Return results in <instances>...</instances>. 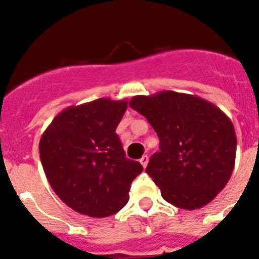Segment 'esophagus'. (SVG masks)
Instances as JSON below:
<instances>
[{
	"mask_svg": "<svg viewBox=\"0 0 259 259\" xmlns=\"http://www.w3.org/2000/svg\"><path fill=\"white\" fill-rule=\"evenodd\" d=\"M140 162H141V165L144 166V168H146V165H148V162H149V157L148 156H142L141 158H140Z\"/></svg>",
	"mask_w": 259,
	"mask_h": 259,
	"instance_id": "esophagus-1",
	"label": "esophagus"
}]
</instances>
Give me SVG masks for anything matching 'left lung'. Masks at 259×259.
<instances>
[{
  "label": "left lung",
  "mask_w": 259,
  "mask_h": 259,
  "mask_svg": "<svg viewBox=\"0 0 259 259\" xmlns=\"http://www.w3.org/2000/svg\"><path fill=\"white\" fill-rule=\"evenodd\" d=\"M130 107L148 119L160 140L146 173L168 203L183 209L204 207L229 183L237 136L219 107L196 95L160 91L132 98Z\"/></svg>",
  "instance_id": "left-lung-1"
}]
</instances>
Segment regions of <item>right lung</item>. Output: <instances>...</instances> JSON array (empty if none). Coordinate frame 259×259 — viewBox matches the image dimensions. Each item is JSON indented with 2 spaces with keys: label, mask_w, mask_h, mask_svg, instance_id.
Listing matches in <instances>:
<instances>
[{
  "label": "right lung",
  "mask_w": 259,
  "mask_h": 259,
  "mask_svg": "<svg viewBox=\"0 0 259 259\" xmlns=\"http://www.w3.org/2000/svg\"><path fill=\"white\" fill-rule=\"evenodd\" d=\"M127 101L99 98L59 113L40 138L47 180L63 203L83 215L106 218L129 201L132 181L142 172L126 158L115 133Z\"/></svg>",
  "instance_id": "right-lung-1"
}]
</instances>
